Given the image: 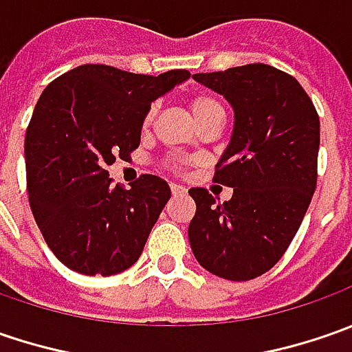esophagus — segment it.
<instances>
[{
	"label": "esophagus",
	"instance_id": "1",
	"mask_svg": "<svg viewBox=\"0 0 352 352\" xmlns=\"http://www.w3.org/2000/svg\"><path fill=\"white\" fill-rule=\"evenodd\" d=\"M170 192H172V196H186V188L182 186H178V184H170Z\"/></svg>",
	"mask_w": 352,
	"mask_h": 352
}]
</instances>
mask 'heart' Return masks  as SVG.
Returning a JSON list of instances; mask_svg holds the SVG:
<instances>
[{
    "label": "heart",
    "mask_w": 352,
    "mask_h": 352,
    "mask_svg": "<svg viewBox=\"0 0 352 352\" xmlns=\"http://www.w3.org/2000/svg\"><path fill=\"white\" fill-rule=\"evenodd\" d=\"M190 111H192V116L196 117V121L199 125H204L206 121H210V119H215V117H223V107H221V103L217 102L213 96L210 94H194L192 98H190ZM156 117V103H153L148 109H146V113L142 117V129H148L153 125V121H155ZM170 168H178V164L176 162H170L168 164Z\"/></svg>",
    "instance_id": "b5f03b06"
}]
</instances>
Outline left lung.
Masks as SVG:
<instances>
[{"instance_id":"left-lung-1","label":"left lung","mask_w":352,"mask_h":352,"mask_svg":"<svg viewBox=\"0 0 352 352\" xmlns=\"http://www.w3.org/2000/svg\"><path fill=\"white\" fill-rule=\"evenodd\" d=\"M194 78L229 100L235 127L213 174L233 196L219 204L190 190V245L211 274L245 282L268 272L302 225L318 184L319 116L300 82L268 64Z\"/></svg>"}]
</instances>
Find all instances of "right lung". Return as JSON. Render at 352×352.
<instances>
[{
	"mask_svg": "<svg viewBox=\"0 0 352 352\" xmlns=\"http://www.w3.org/2000/svg\"><path fill=\"white\" fill-rule=\"evenodd\" d=\"M186 78L82 64L41 94L25 135L27 192L47 245L70 270L111 276L139 261L168 184L142 174L125 190L105 168L127 160L151 103Z\"/></svg>",
	"mask_w": 352,
	"mask_h": 352,
	"instance_id": "right-lung-1",
	"label": "right lung"
}]
</instances>
